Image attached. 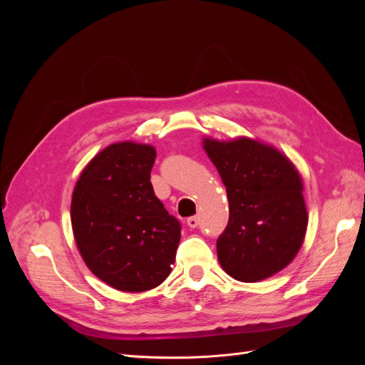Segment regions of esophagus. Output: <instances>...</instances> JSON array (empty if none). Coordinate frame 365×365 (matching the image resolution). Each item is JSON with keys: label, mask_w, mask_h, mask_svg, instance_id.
I'll use <instances>...</instances> for the list:
<instances>
[{"label": "esophagus", "mask_w": 365, "mask_h": 365, "mask_svg": "<svg viewBox=\"0 0 365 365\" xmlns=\"http://www.w3.org/2000/svg\"><path fill=\"white\" fill-rule=\"evenodd\" d=\"M187 225H189L190 228H196L197 225H200V217H197V216H190L189 219H187Z\"/></svg>", "instance_id": "obj_1"}]
</instances>
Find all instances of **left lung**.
Instances as JSON below:
<instances>
[{
	"instance_id": "8db88e82",
	"label": "left lung",
	"mask_w": 365,
	"mask_h": 365,
	"mask_svg": "<svg viewBox=\"0 0 365 365\" xmlns=\"http://www.w3.org/2000/svg\"><path fill=\"white\" fill-rule=\"evenodd\" d=\"M202 143L230 205L228 224L216 242L219 262L236 280L268 279L295 257L304 240L302 176L288 157L257 140Z\"/></svg>"
}]
</instances>
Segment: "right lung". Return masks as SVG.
<instances>
[{"mask_svg":"<svg viewBox=\"0 0 365 365\" xmlns=\"http://www.w3.org/2000/svg\"><path fill=\"white\" fill-rule=\"evenodd\" d=\"M150 145L121 141L88 163L71 200V225L86 267L113 288L141 292L170 274L181 224L153 193Z\"/></svg>","mask_w":365,"mask_h":365,"instance_id":"right-lung-1","label":"right lung"}]
</instances>
